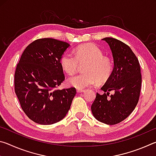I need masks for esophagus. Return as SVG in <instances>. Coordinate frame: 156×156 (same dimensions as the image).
<instances>
[{"instance_id": "1", "label": "esophagus", "mask_w": 156, "mask_h": 156, "mask_svg": "<svg viewBox=\"0 0 156 156\" xmlns=\"http://www.w3.org/2000/svg\"><path fill=\"white\" fill-rule=\"evenodd\" d=\"M76 91H77V92H78V93H82V92L84 91V89H76Z\"/></svg>"}]
</instances>
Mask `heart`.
<instances>
[{
	"mask_svg": "<svg viewBox=\"0 0 156 156\" xmlns=\"http://www.w3.org/2000/svg\"><path fill=\"white\" fill-rule=\"evenodd\" d=\"M75 55L66 51L60 58L62 69L68 74H73L80 64L87 63L83 67L84 73L71 76L67 80L69 85L78 89L90 87L98 81L106 80L112 71V63L98 47L93 44H84L76 49Z\"/></svg>",
	"mask_w": 156,
	"mask_h": 156,
	"instance_id": "obj_1",
	"label": "heart"
}]
</instances>
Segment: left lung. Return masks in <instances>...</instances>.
Masks as SVG:
<instances>
[{
	"label": "left lung",
	"mask_w": 156,
	"mask_h": 156,
	"mask_svg": "<svg viewBox=\"0 0 156 156\" xmlns=\"http://www.w3.org/2000/svg\"><path fill=\"white\" fill-rule=\"evenodd\" d=\"M112 50L113 71L101 87L103 94H96L91 109L96 119L113 125L126 119L138 104L142 76L138 58L127 44L117 39L102 38ZM113 90V94L109 96Z\"/></svg>",
	"instance_id": "1"
}]
</instances>
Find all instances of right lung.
<instances>
[{"mask_svg":"<svg viewBox=\"0 0 156 156\" xmlns=\"http://www.w3.org/2000/svg\"><path fill=\"white\" fill-rule=\"evenodd\" d=\"M70 44L41 38L26 47L14 75L15 93L28 118L40 125H52L65 117L76 94L74 87L56 88L65 80L60 58Z\"/></svg>","mask_w":156,"mask_h":156,"instance_id":"add662e5","label":"right lung"}]
</instances>
